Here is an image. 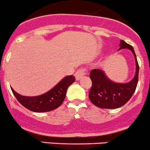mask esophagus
<instances>
[{"label":"esophagus","mask_w":150,"mask_h":150,"mask_svg":"<svg viewBox=\"0 0 150 150\" xmlns=\"http://www.w3.org/2000/svg\"><path fill=\"white\" fill-rule=\"evenodd\" d=\"M87 73H88V71L85 68H80V69L78 70L75 74V77H76V80H79L82 77H84L87 74Z\"/></svg>","instance_id":"1"}]
</instances>
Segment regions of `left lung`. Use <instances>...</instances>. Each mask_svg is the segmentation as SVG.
I'll return each instance as SVG.
<instances>
[{
  "mask_svg": "<svg viewBox=\"0 0 150 150\" xmlns=\"http://www.w3.org/2000/svg\"><path fill=\"white\" fill-rule=\"evenodd\" d=\"M120 48L129 49L132 53L135 62V74L132 80L127 83H118L110 79L105 71L93 69L90 74L92 87L89 92V99L94 105L103 109H115L125 105L133 95L138 81L139 66L132 46L121 40Z\"/></svg>",
  "mask_w": 150,
  "mask_h": 150,
  "instance_id": "1",
  "label": "left lung"
}]
</instances>
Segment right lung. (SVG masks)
Returning a JSON list of instances; mask_svg holds the SVG:
<instances>
[{
  "mask_svg": "<svg viewBox=\"0 0 150 150\" xmlns=\"http://www.w3.org/2000/svg\"><path fill=\"white\" fill-rule=\"evenodd\" d=\"M75 79L73 75L65 76L48 92L36 96H25L18 93L12 88L11 89L18 102L29 110L36 112H49L62 105L68 88L75 82Z\"/></svg>",
  "mask_w": 150,
  "mask_h": 150,
  "instance_id": "1",
  "label": "right lung"
}]
</instances>
